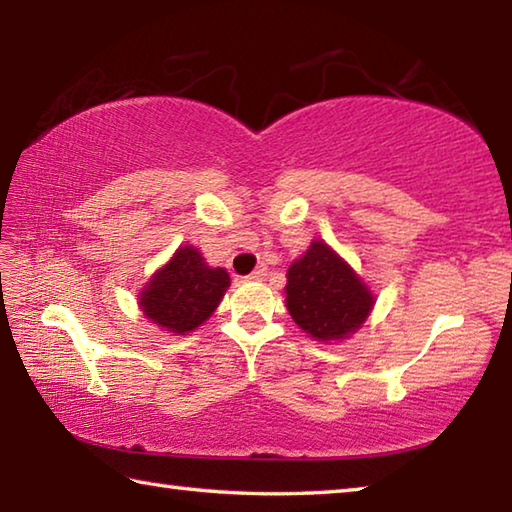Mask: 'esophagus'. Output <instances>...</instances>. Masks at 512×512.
I'll list each match as a JSON object with an SVG mask.
<instances>
[{"mask_svg": "<svg viewBox=\"0 0 512 512\" xmlns=\"http://www.w3.org/2000/svg\"><path fill=\"white\" fill-rule=\"evenodd\" d=\"M266 275H268V268H266V266H259V268H257V271H253V273H250V275L246 277V280H253V282H262Z\"/></svg>", "mask_w": 512, "mask_h": 512, "instance_id": "esophagus-1", "label": "esophagus"}]
</instances>
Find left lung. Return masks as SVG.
I'll return each mask as SVG.
<instances>
[{
    "instance_id": "left-lung-1",
    "label": "left lung",
    "mask_w": 512,
    "mask_h": 512,
    "mask_svg": "<svg viewBox=\"0 0 512 512\" xmlns=\"http://www.w3.org/2000/svg\"><path fill=\"white\" fill-rule=\"evenodd\" d=\"M286 306L311 338L333 342L360 329L374 309V295L345 259L315 239L288 268Z\"/></svg>"
}]
</instances>
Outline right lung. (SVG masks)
<instances>
[{"instance_id": "obj_1", "label": "right lung", "mask_w": 512, "mask_h": 512, "mask_svg": "<svg viewBox=\"0 0 512 512\" xmlns=\"http://www.w3.org/2000/svg\"><path fill=\"white\" fill-rule=\"evenodd\" d=\"M228 286L224 268H210L197 248L181 246L152 275L138 304L156 327L185 336L215 313Z\"/></svg>"}]
</instances>
